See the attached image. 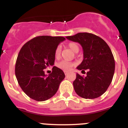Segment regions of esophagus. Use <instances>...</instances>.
Wrapping results in <instances>:
<instances>
[{"instance_id":"1","label":"esophagus","mask_w":128,"mask_h":128,"mask_svg":"<svg viewBox=\"0 0 128 128\" xmlns=\"http://www.w3.org/2000/svg\"><path fill=\"white\" fill-rule=\"evenodd\" d=\"M64 73H65V75L66 76L68 74V71H66V70H64Z\"/></svg>"}]
</instances>
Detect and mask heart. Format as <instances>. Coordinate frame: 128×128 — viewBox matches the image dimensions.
I'll use <instances>...</instances> for the list:
<instances>
[{"mask_svg":"<svg viewBox=\"0 0 128 128\" xmlns=\"http://www.w3.org/2000/svg\"><path fill=\"white\" fill-rule=\"evenodd\" d=\"M68 47L70 48L71 50H72L74 52H78L80 50V47L78 46V44H76L74 42H70L68 44ZM61 53H62V47L60 46H58L56 47V50H55V56L56 58H58L61 55ZM75 65V63H72V62H66V61H62V62H59L57 64L58 67H59L62 70H70L72 69V68Z\"/></svg>","mask_w":128,"mask_h":128,"instance_id":"obj_1","label":"heart"}]
</instances>
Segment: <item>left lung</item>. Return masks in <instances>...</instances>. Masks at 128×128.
<instances>
[{"label": "left lung", "mask_w": 128, "mask_h": 128, "mask_svg": "<svg viewBox=\"0 0 128 128\" xmlns=\"http://www.w3.org/2000/svg\"><path fill=\"white\" fill-rule=\"evenodd\" d=\"M66 38L82 46L83 60L77 68L88 70L86 77L77 73L73 82L74 90L84 99L99 98L107 90L115 72V60L110 48L102 38L88 32Z\"/></svg>", "instance_id": "8db88e82"}]
</instances>
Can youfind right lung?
Masks as SVG:
<instances>
[{"label": "right lung", "instance_id": "1", "mask_svg": "<svg viewBox=\"0 0 128 128\" xmlns=\"http://www.w3.org/2000/svg\"><path fill=\"white\" fill-rule=\"evenodd\" d=\"M65 38L62 36H40L24 44L18 55L15 76L26 95L37 101L50 99L57 92L65 76L60 68L54 66L47 76L44 69L54 65L55 50Z\"/></svg>", "mask_w": 128, "mask_h": 128}]
</instances>
